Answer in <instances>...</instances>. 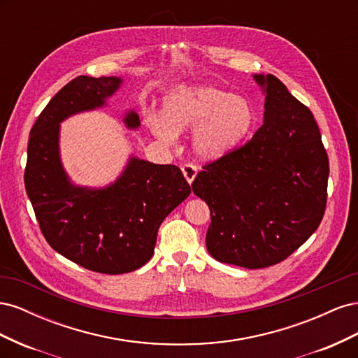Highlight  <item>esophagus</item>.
Masks as SVG:
<instances>
[{
  "mask_svg": "<svg viewBox=\"0 0 358 358\" xmlns=\"http://www.w3.org/2000/svg\"><path fill=\"white\" fill-rule=\"evenodd\" d=\"M182 173H183V176H185L187 182H188L189 185H191V183L194 182V179H196L199 170H197V167H196V166H192V164H185V166H182Z\"/></svg>",
  "mask_w": 358,
  "mask_h": 358,
  "instance_id": "esophagus-1",
  "label": "esophagus"
}]
</instances>
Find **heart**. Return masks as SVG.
Segmentation results:
<instances>
[{
    "mask_svg": "<svg viewBox=\"0 0 358 358\" xmlns=\"http://www.w3.org/2000/svg\"><path fill=\"white\" fill-rule=\"evenodd\" d=\"M146 127L161 143L192 131V150L203 161H216L239 146L254 124L252 106L212 85H179L162 100V117L150 113Z\"/></svg>",
    "mask_w": 358,
    "mask_h": 358,
    "instance_id": "1",
    "label": "heart"
}]
</instances>
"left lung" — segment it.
Masks as SVG:
<instances>
[{
	"mask_svg": "<svg viewBox=\"0 0 358 358\" xmlns=\"http://www.w3.org/2000/svg\"><path fill=\"white\" fill-rule=\"evenodd\" d=\"M266 95L263 125L249 142L204 166L192 191L208 203L209 254L263 268L280 263L318 229L329 158L313 115L273 74H254Z\"/></svg>",
	"mask_w": 358,
	"mask_h": 358,
	"instance_id": "left-lung-1",
	"label": "left lung"
}]
</instances>
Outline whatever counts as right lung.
I'll return each mask as SVG.
<instances>
[{
  "mask_svg": "<svg viewBox=\"0 0 358 358\" xmlns=\"http://www.w3.org/2000/svg\"><path fill=\"white\" fill-rule=\"evenodd\" d=\"M122 82L116 76H79L64 86L31 128L24 176L48 243L70 262L107 275L146 264L154 255L161 222L191 194L179 167L133 155L117 179L103 188L70 180L59 154L61 122L107 106ZM124 124L137 129L140 117L128 110Z\"/></svg>",
  "mask_w": 358,
  "mask_h": 358,
  "instance_id": "obj_1",
  "label": "right lung"
}]
</instances>
